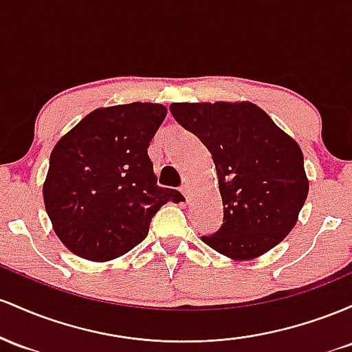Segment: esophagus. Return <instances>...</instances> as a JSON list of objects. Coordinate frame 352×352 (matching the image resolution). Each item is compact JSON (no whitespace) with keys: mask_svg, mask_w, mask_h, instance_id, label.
I'll use <instances>...</instances> for the list:
<instances>
[{"mask_svg":"<svg viewBox=\"0 0 352 352\" xmlns=\"http://www.w3.org/2000/svg\"><path fill=\"white\" fill-rule=\"evenodd\" d=\"M179 191L183 192L184 197H186V201H189V196H191V189H189L188 184H183V186L179 188Z\"/></svg>","mask_w":352,"mask_h":352,"instance_id":"1","label":"esophagus"}]
</instances>
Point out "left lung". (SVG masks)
<instances>
[{
	"mask_svg": "<svg viewBox=\"0 0 352 352\" xmlns=\"http://www.w3.org/2000/svg\"><path fill=\"white\" fill-rule=\"evenodd\" d=\"M169 111L199 138L216 166L224 218L201 239L236 261L281 243L309 191L298 143L252 102H173Z\"/></svg>",
	"mask_w": 352,
	"mask_h": 352,
	"instance_id": "obj_1",
	"label": "left lung"
}]
</instances>
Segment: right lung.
<instances>
[{"instance_id": "right-lung-1", "label": "right lung", "mask_w": 352, "mask_h": 352, "mask_svg": "<svg viewBox=\"0 0 352 352\" xmlns=\"http://www.w3.org/2000/svg\"><path fill=\"white\" fill-rule=\"evenodd\" d=\"M164 118L156 102L94 109L54 146L43 196L71 252L88 261L120 258L148 236L163 204L183 199L157 186L148 156Z\"/></svg>"}]
</instances>
